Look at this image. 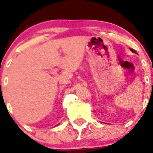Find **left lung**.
<instances>
[{
	"label": "left lung",
	"instance_id": "1",
	"mask_svg": "<svg viewBox=\"0 0 153 153\" xmlns=\"http://www.w3.org/2000/svg\"><path fill=\"white\" fill-rule=\"evenodd\" d=\"M130 50H131V52H134V53H135V54H137V52H136V51H135L134 50H133V49L130 48Z\"/></svg>",
	"mask_w": 153,
	"mask_h": 153
}]
</instances>
